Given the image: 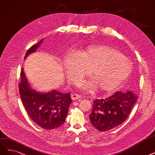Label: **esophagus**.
<instances>
[{
    "instance_id": "1",
    "label": "esophagus",
    "mask_w": 155,
    "mask_h": 155,
    "mask_svg": "<svg viewBox=\"0 0 155 155\" xmlns=\"http://www.w3.org/2000/svg\"><path fill=\"white\" fill-rule=\"evenodd\" d=\"M81 97H82V96H81V95L76 94V93L72 94L71 95V98H72V99H73V100H76V99H80V98H81Z\"/></svg>"
}]
</instances>
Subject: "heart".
<instances>
[{
  "mask_svg": "<svg viewBox=\"0 0 155 155\" xmlns=\"http://www.w3.org/2000/svg\"><path fill=\"white\" fill-rule=\"evenodd\" d=\"M68 77L74 83L90 72L93 79L83 81L79 86L92 90L96 87L104 92H113L128 78L131 64L126 56L115 48L92 45L79 53L71 52L63 60Z\"/></svg>",
  "mask_w": 155,
  "mask_h": 155,
  "instance_id": "heart-1",
  "label": "heart"
}]
</instances>
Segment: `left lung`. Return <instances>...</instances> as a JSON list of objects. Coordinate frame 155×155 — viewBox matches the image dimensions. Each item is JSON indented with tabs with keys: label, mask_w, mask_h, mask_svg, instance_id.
Returning <instances> with one entry per match:
<instances>
[{
	"label": "left lung",
	"mask_w": 155,
	"mask_h": 155,
	"mask_svg": "<svg viewBox=\"0 0 155 155\" xmlns=\"http://www.w3.org/2000/svg\"><path fill=\"white\" fill-rule=\"evenodd\" d=\"M137 100L132 91H118L106 99H96L89 116L90 122L100 131L114 128L127 119Z\"/></svg>",
	"instance_id": "obj_1"
}]
</instances>
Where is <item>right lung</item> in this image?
Segmentation results:
<instances>
[{"label": "right lung", "mask_w": 155, "mask_h": 155, "mask_svg": "<svg viewBox=\"0 0 155 155\" xmlns=\"http://www.w3.org/2000/svg\"><path fill=\"white\" fill-rule=\"evenodd\" d=\"M31 47L27 51L25 59L34 52L41 44ZM19 93L24 108L35 123L45 130H53L61 126L65 121L69 106L72 102L71 94L61 93L52 90L48 93H39L32 90L22 68Z\"/></svg>", "instance_id": "right-lung-1"}]
</instances>
